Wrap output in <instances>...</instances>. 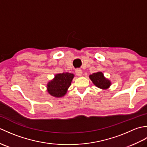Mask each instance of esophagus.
<instances>
[{
  "mask_svg": "<svg viewBox=\"0 0 147 147\" xmlns=\"http://www.w3.org/2000/svg\"><path fill=\"white\" fill-rule=\"evenodd\" d=\"M75 72H76V75L78 76H81L83 74V71H82V69H76Z\"/></svg>",
  "mask_w": 147,
  "mask_h": 147,
  "instance_id": "1",
  "label": "esophagus"
}]
</instances>
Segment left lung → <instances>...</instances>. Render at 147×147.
Returning <instances> with one entry per match:
<instances>
[{"mask_svg":"<svg viewBox=\"0 0 147 147\" xmlns=\"http://www.w3.org/2000/svg\"><path fill=\"white\" fill-rule=\"evenodd\" d=\"M90 78L92 81L93 84L100 88L106 89L111 85L110 81L106 79L101 72L93 73L90 75Z\"/></svg>","mask_w":147,"mask_h":147,"instance_id":"1","label":"left lung"}]
</instances>
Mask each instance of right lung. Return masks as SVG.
<instances>
[{
  "mask_svg": "<svg viewBox=\"0 0 147 147\" xmlns=\"http://www.w3.org/2000/svg\"><path fill=\"white\" fill-rule=\"evenodd\" d=\"M73 78L74 74L69 73L56 74L54 79L48 83V92L55 97L64 96L71 85Z\"/></svg>",
  "mask_w": 147,
  "mask_h": 147,
  "instance_id": "1",
  "label": "right lung"
}]
</instances>
